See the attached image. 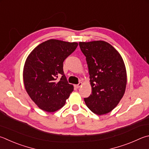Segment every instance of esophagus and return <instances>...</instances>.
Returning a JSON list of instances; mask_svg holds the SVG:
<instances>
[{
  "label": "esophagus",
  "mask_w": 149,
  "mask_h": 149,
  "mask_svg": "<svg viewBox=\"0 0 149 149\" xmlns=\"http://www.w3.org/2000/svg\"><path fill=\"white\" fill-rule=\"evenodd\" d=\"M82 85H83L82 82H80V83H79V84H77V85H75V86L76 88H79L80 86H82Z\"/></svg>",
  "instance_id": "1"
}]
</instances>
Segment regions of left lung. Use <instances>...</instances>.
<instances>
[{"instance_id": "1", "label": "left lung", "mask_w": 149, "mask_h": 149, "mask_svg": "<svg viewBox=\"0 0 149 149\" xmlns=\"http://www.w3.org/2000/svg\"><path fill=\"white\" fill-rule=\"evenodd\" d=\"M86 56L92 94L84 98L86 106L98 115L109 113L125 93L127 74L121 55L111 45L97 40L79 43Z\"/></svg>"}]
</instances>
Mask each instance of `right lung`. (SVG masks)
I'll use <instances>...</instances> for the list:
<instances>
[{"label":"right lung","mask_w":149,"mask_h":149,"mask_svg":"<svg viewBox=\"0 0 149 149\" xmlns=\"http://www.w3.org/2000/svg\"><path fill=\"white\" fill-rule=\"evenodd\" d=\"M77 45V42L48 40L35 47L26 58L24 86L40 109L49 113L60 109L74 91L64 74L63 62ZM58 77H61L60 80Z\"/></svg>","instance_id":"1"}]
</instances>
